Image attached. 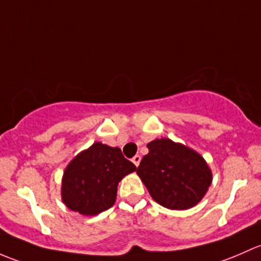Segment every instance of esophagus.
<instances>
[{
  "label": "esophagus",
  "instance_id": "esophagus-1",
  "mask_svg": "<svg viewBox=\"0 0 261 261\" xmlns=\"http://www.w3.org/2000/svg\"><path fill=\"white\" fill-rule=\"evenodd\" d=\"M132 162L134 163V166H136V167H138L139 162H141V155H139V154L134 155V157L132 158Z\"/></svg>",
  "mask_w": 261,
  "mask_h": 261
}]
</instances>
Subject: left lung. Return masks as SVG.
Returning a JSON list of instances; mask_svg holds the SVG:
<instances>
[{
	"instance_id": "1",
	"label": "left lung",
	"mask_w": 261,
	"mask_h": 261,
	"mask_svg": "<svg viewBox=\"0 0 261 261\" xmlns=\"http://www.w3.org/2000/svg\"><path fill=\"white\" fill-rule=\"evenodd\" d=\"M149 152L137 173L153 200L171 210H187L197 205L207 192L212 173L196 150L168 138L147 144Z\"/></svg>"
}]
</instances>
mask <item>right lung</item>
Listing matches in <instances>:
<instances>
[{
    "instance_id": "1",
    "label": "right lung",
    "mask_w": 261,
    "mask_h": 261,
    "mask_svg": "<svg viewBox=\"0 0 261 261\" xmlns=\"http://www.w3.org/2000/svg\"><path fill=\"white\" fill-rule=\"evenodd\" d=\"M136 166L118 147L95 142L80 152L65 168L61 198L66 207L87 216L111 208L117 198L118 184Z\"/></svg>"
}]
</instances>
